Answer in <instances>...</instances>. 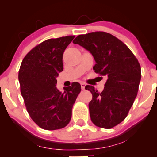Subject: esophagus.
<instances>
[{"label": "esophagus", "instance_id": "34e87169", "mask_svg": "<svg viewBox=\"0 0 157 157\" xmlns=\"http://www.w3.org/2000/svg\"><path fill=\"white\" fill-rule=\"evenodd\" d=\"M81 89H82V90H84V89H85L86 84H85L84 83H81Z\"/></svg>", "mask_w": 157, "mask_h": 157}]
</instances>
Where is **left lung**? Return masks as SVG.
Returning <instances> with one entry per match:
<instances>
[{
    "mask_svg": "<svg viewBox=\"0 0 157 157\" xmlns=\"http://www.w3.org/2000/svg\"><path fill=\"white\" fill-rule=\"evenodd\" d=\"M73 43L91 53L96 61L93 69L107 80L102 92L92 86L90 117L98 127L111 128L125 119L137 96L141 66L132 51L121 40L103 31L79 35Z\"/></svg>",
    "mask_w": 157,
    "mask_h": 157,
    "instance_id": "obj_1",
    "label": "left lung"
}]
</instances>
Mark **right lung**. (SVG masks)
I'll return each instance as SVG.
<instances>
[{"label": "right lung", "mask_w": 157, "mask_h": 157, "mask_svg": "<svg viewBox=\"0 0 157 157\" xmlns=\"http://www.w3.org/2000/svg\"><path fill=\"white\" fill-rule=\"evenodd\" d=\"M75 36L44 40L29 51L18 72L21 93L32 120L46 130H56L69 123L80 83L74 82L63 93L57 89L56 77L63 69L64 51Z\"/></svg>", "instance_id": "add662e5"}]
</instances>
